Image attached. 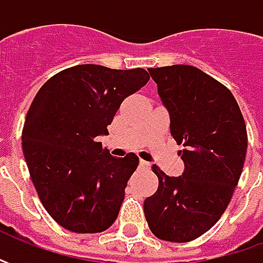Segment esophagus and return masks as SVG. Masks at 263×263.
<instances>
[{"instance_id": "1", "label": "esophagus", "mask_w": 263, "mask_h": 263, "mask_svg": "<svg viewBox=\"0 0 263 263\" xmlns=\"http://www.w3.org/2000/svg\"><path fill=\"white\" fill-rule=\"evenodd\" d=\"M139 165H140L142 168L151 167V164H149V162H146V161H143V159H140V161H139Z\"/></svg>"}]
</instances>
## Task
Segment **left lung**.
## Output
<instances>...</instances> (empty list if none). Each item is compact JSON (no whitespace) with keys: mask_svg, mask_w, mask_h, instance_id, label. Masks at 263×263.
I'll list each match as a JSON object with an SVG mask.
<instances>
[{"mask_svg":"<svg viewBox=\"0 0 263 263\" xmlns=\"http://www.w3.org/2000/svg\"><path fill=\"white\" fill-rule=\"evenodd\" d=\"M170 112V132L184 162L180 177L158 165L157 192L143 211L154 236L186 243L205 234L227 209L248 151L243 114L230 89L193 66L147 70Z\"/></svg>","mask_w":263,"mask_h":263,"instance_id":"8db88e82","label":"left lung"}]
</instances>
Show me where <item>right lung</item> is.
I'll list each match as a JSON object with an SVG mask.
<instances>
[{"label": "right lung", "mask_w": 263, "mask_h": 263, "mask_svg": "<svg viewBox=\"0 0 263 263\" xmlns=\"http://www.w3.org/2000/svg\"><path fill=\"white\" fill-rule=\"evenodd\" d=\"M149 80L143 68L96 64L66 68L36 93L22 145L29 174L46 212L73 233H101L114 224L139 158L111 157L96 137L127 96Z\"/></svg>", "instance_id": "add662e5"}]
</instances>
